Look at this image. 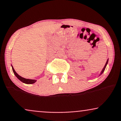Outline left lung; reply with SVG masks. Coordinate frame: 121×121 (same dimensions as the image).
<instances>
[{
  "label": "left lung",
  "mask_w": 121,
  "mask_h": 121,
  "mask_svg": "<svg viewBox=\"0 0 121 121\" xmlns=\"http://www.w3.org/2000/svg\"><path fill=\"white\" fill-rule=\"evenodd\" d=\"M107 63H108V60H107V62H106V64H105V67H104V68H103V69H102V72H101V73L100 75H101V74H102V73H103V72H104V70H105V68H106V65H107Z\"/></svg>",
  "instance_id": "obj_1"
}]
</instances>
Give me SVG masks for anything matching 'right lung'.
Returning <instances> with one entry per match:
<instances>
[{"instance_id":"right-lung-1","label":"right lung","mask_w":121,"mask_h":121,"mask_svg":"<svg viewBox=\"0 0 121 121\" xmlns=\"http://www.w3.org/2000/svg\"><path fill=\"white\" fill-rule=\"evenodd\" d=\"M12 69H13V71L14 72V73L16 77L18 79H19L22 82L25 84H34V82H36V80H32V79H25L24 78L21 77V76H20L19 74H18L17 73L15 72V70H14V68L12 66Z\"/></svg>"}]
</instances>
